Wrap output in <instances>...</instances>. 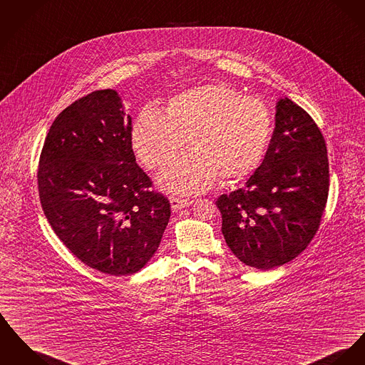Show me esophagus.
<instances>
[{"label": "esophagus", "instance_id": "obj_1", "mask_svg": "<svg viewBox=\"0 0 365 365\" xmlns=\"http://www.w3.org/2000/svg\"><path fill=\"white\" fill-rule=\"evenodd\" d=\"M171 209L173 210H180L184 209L187 206H190L192 203L191 199H184V197H170Z\"/></svg>", "mask_w": 365, "mask_h": 365}]
</instances>
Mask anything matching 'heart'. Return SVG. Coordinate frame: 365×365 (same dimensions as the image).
Instances as JSON below:
<instances>
[{"mask_svg": "<svg viewBox=\"0 0 365 365\" xmlns=\"http://www.w3.org/2000/svg\"><path fill=\"white\" fill-rule=\"evenodd\" d=\"M272 120L257 98L227 84H206L171 98L165 113L146 106L131 131V144L146 169H156L188 140L192 152L181 155L160 171L159 184L177 194H199L220 177L235 182L262 165Z\"/></svg>", "mask_w": 365, "mask_h": 365, "instance_id": "1", "label": "heart"}]
</instances>
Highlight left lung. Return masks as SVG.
Segmentation results:
<instances>
[{
    "mask_svg": "<svg viewBox=\"0 0 365 365\" xmlns=\"http://www.w3.org/2000/svg\"><path fill=\"white\" fill-rule=\"evenodd\" d=\"M328 191L329 165L321 130L289 98L279 99L263 163L245 187L216 200L224 240L246 266H282L314 238Z\"/></svg>",
    "mask_w": 365,
    "mask_h": 365,
    "instance_id": "8db88e82",
    "label": "left lung"
}]
</instances>
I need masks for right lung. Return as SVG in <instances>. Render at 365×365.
Instances as JSON below:
<instances>
[{
  "label": "right lung",
  "instance_id": "right-lung-1",
  "mask_svg": "<svg viewBox=\"0 0 365 365\" xmlns=\"http://www.w3.org/2000/svg\"><path fill=\"white\" fill-rule=\"evenodd\" d=\"M131 131L119 94L94 91L53 120L37 171L53 232L84 264L116 277L152 259L171 213L135 163Z\"/></svg>",
  "mask_w": 365,
  "mask_h": 365
}]
</instances>
